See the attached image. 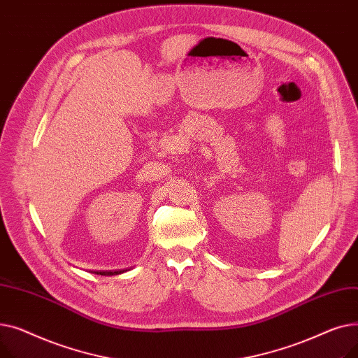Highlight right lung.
I'll return each instance as SVG.
<instances>
[{
    "mask_svg": "<svg viewBox=\"0 0 358 358\" xmlns=\"http://www.w3.org/2000/svg\"><path fill=\"white\" fill-rule=\"evenodd\" d=\"M130 268H123V270H100V271H91V273H96V274H100V275H119V274H123L126 271H129Z\"/></svg>",
    "mask_w": 358,
    "mask_h": 358,
    "instance_id": "add662e5",
    "label": "right lung"
}]
</instances>
